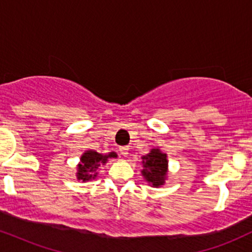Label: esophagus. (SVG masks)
I'll list each match as a JSON object with an SVG mask.
<instances>
[{"instance_id":"34e87169","label":"esophagus","mask_w":252,"mask_h":252,"mask_svg":"<svg viewBox=\"0 0 252 252\" xmlns=\"http://www.w3.org/2000/svg\"><path fill=\"white\" fill-rule=\"evenodd\" d=\"M120 153L122 154L123 156H126L129 154V148L128 147H121L120 148Z\"/></svg>"}]
</instances>
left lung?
<instances>
[{"mask_svg":"<svg viewBox=\"0 0 252 252\" xmlns=\"http://www.w3.org/2000/svg\"><path fill=\"white\" fill-rule=\"evenodd\" d=\"M142 172L143 178L153 187H160L164 185L168 172V160L167 154L160 149L153 148L147 155L142 156Z\"/></svg>","mask_w":252,"mask_h":252,"instance_id":"left-lung-1","label":"left lung"}]
</instances>
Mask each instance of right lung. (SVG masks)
Wrapping results in <instances>:
<instances>
[{"mask_svg": "<svg viewBox=\"0 0 252 252\" xmlns=\"http://www.w3.org/2000/svg\"><path fill=\"white\" fill-rule=\"evenodd\" d=\"M111 158H117L116 153L112 152L108 155H103L94 152V150L85 152L80 158V163L77 167V179L83 182L96 179L98 174L97 170L100 167V164H105L106 161Z\"/></svg>", "mask_w": 252, "mask_h": 252, "instance_id": "obj_1", "label": "right lung"}]
</instances>
